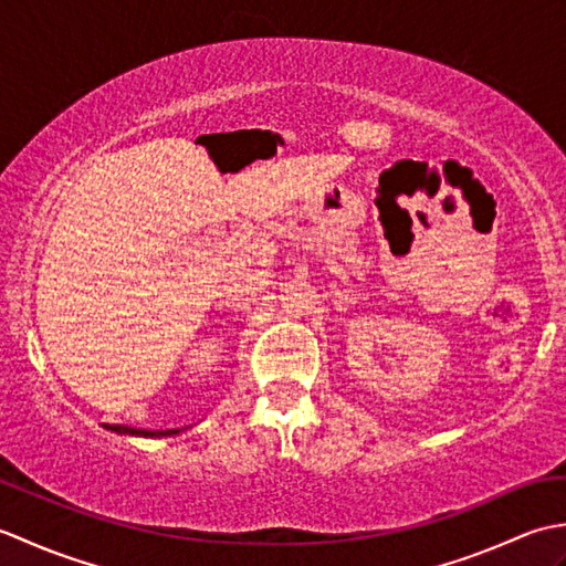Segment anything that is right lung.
Here are the masks:
<instances>
[{
	"label": "right lung",
	"instance_id": "1",
	"mask_svg": "<svg viewBox=\"0 0 566 566\" xmlns=\"http://www.w3.org/2000/svg\"><path fill=\"white\" fill-rule=\"evenodd\" d=\"M114 432H126V436H143V438H165V436H175V432H179L177 428L175 430H138V428H128V426H106Z\"/></svg>",
	"mask_w": 566,
	"mask_h": 566
}]
</instances>
